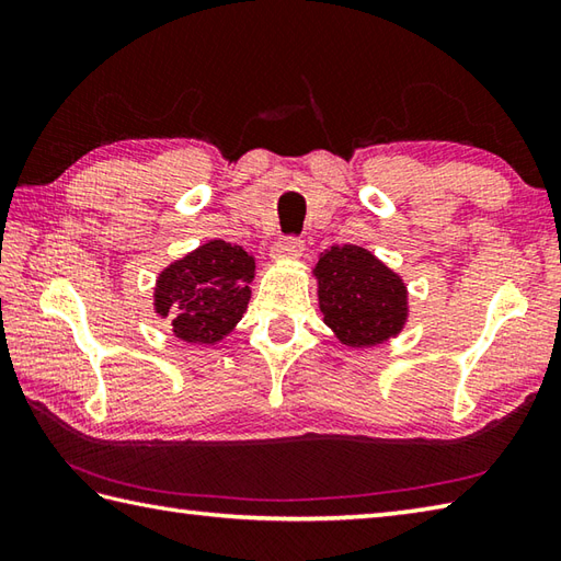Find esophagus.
I'll use <instances>...</instances> for the list:
<instances>
[{
  "label": "esophagus",
  "instance_id": "obj_1",
  "mask_svg": "<svg viewBox=\"0 0 561 561\" xmlns=\"http://www.w3.org/2000/svg\"><path fill=\"white\" fill-rule=\"evenodd\" d=\"M304 241L301 238H294V236H289V238H282V241L272 248V257H277V260H296V257H301L304 255Z\"/></svg>",
  "mask_w": 561,
  "mask_h": 561
}]
</instances>
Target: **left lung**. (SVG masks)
<instances>
[{"label":"left lung","mask_w":561,"mask_h":561,"mask_svg":"<svg viewBox=\"0 0 561 561\" xmlns=\"http://www.w3.org/2000/svg\"><path fill=\"white\" fill-rule=\"evenodd\" d=\"M325 325L347 347H376L408 323V287L371 250L332 245L313 270Z\"/></svg>","instance_id":"left-lung-1"}]
</instances>
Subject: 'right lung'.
I'll return each mask as SVG.
<instances>
[{"label": "right lung", "instance_id": "add662e5", "mask_svg": "<svg viewBox=\"0 0 561 561\" xmlns=\"http://www.w3.org/2000/svg\"><path fill=\"white\" fill-rule=\"evenodd\" d=\"M253 277L255 257L241 245L207 241L159 274L153 311L171 320L178 340L217 344L243 318Z\"/></svg>", "mask_w": 561, "mask_h": 561}]
</instances>
